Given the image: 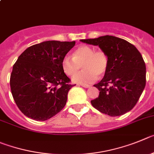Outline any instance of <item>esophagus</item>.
<instances>
[{
	"label": "esophagus",
	"instance_id": "obj_1",
	"mask_svg": "<svg viewBox=\"0 0 154 154\" xmlns=\"http://www.w3.org/2000/svg\"><path fill=\"white\" fill-rule=\"evenodd\" d=\"M80 86L83 87H84V88H89V87H91V86L87 85V84H80Z\"/></svg>",
	"mask_w": 154,
	"mask_h": 154
}]
</instances>
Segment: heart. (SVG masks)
Here are the masks:
<instances>
[{
    "label": "heart",
    "instance_id": "1",
    "mask_svg": "<svg viewBox=\"0 0 154 154\" xmlns=\"http://www.w3.org/2000/svg\"><path fill=\"white\" fill-rule=\"evenodd\" d=\"M109 58L104 51H95L94 48L82 45L75 49L72 57L66 55L61 61L62 69L67 76H73L83 66V71L76 74L73 80L81 84L94 82L97 75L102 76L108 69Z\"/></svg>",
    "mask_w": 154,
    "mask_h": 154
}]
</instances>
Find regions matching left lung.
<instances>
[{
  "instance_id": "obj_1",
  "label": "left lung",
  "mask_w": 154,
  "mask_h": 154,
  "mask_svg": "<svg viewBox=\"0 0 154 154\" xmlns=\"http://www.w3.org/2000/svg\"><path fill=\"white\" fill-rule=\"evenodd\" d=\"M80 41L99 46L109 58L104 77L94 85L100 94L91 101L92 106L111 117L132 110L146 86V65L139 51L128 41L113 36Z\"/></svg>"
}]
</instances>
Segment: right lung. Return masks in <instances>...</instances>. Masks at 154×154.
<instances>
[{
	"mask_svg": "<svg viewBox=\"0 0 154 154\" xmlns=\"http://www.w3.org/2000/svg\"><path fill=\"white\" fill-rule=\"evenodd\" d=\"M75 41H44L23 51L13 66L10 85L19 110L29 118L44 121L64 107L74 84L61 66Z\"/></svg>",
	"mask_w": 154,
	"mask_h": 154,
	"instance_id": "obj_1",
	"label": "right lung"
}]
</instances>
